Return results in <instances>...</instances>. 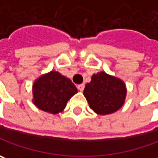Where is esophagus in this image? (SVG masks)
Here are the masks:
<instances>
[{"label": "esophagus", "instance_id": "obj_1", "mask_svg": "<svg viewBox=\"0 0 158 158\" xmlns=\"http://www.w3.org/2000/svg\"><path fill=\"white\" fill-rule=\"evenodd\" d=\"M78 89H79L80 92H82L84 90V87H85V85L84 84H80V85H78Z\"/></svg>", "mask_w": 158, "mask_h": 158}]
</instances>
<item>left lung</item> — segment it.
I'll return each instance as SVG.
<instances>
[{"label": "left lung", "mask_w": 158, "mask_h": 158, "mask_svg": "<svg viewBox=\"0 0 158 158\" xmlns=\"http://www.w3.org/2000/svg\"><path fill=\"white\" fill-rule=\"evenodd\" d=\"M127 93V86L122 79L99 72L93 74L83 94L94 112L104 116L116 112L124 105Z\"/></svg>", "instance_id": "left-lung-1"}]
</instances>
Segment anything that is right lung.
I'll list each match as a JSON object with an SVG mask.
<instances>
[{
    "instance_id": "obj_1",
    "label": "right lung",
    "mask_w": 158,
    "mask_h": 158,
    "mask_svg": "<svg viewBox=\"0 0 158 158\" xmlns=\"http://www.w3.org/2000/svg\"><path fill=\"white\" fill-rule=\"evenodd\" d=\"M78 93L72 80L56 71L40 75L32 84V103L51 114L62 112L66 103Z\"/></svg>"
}]
</instances>
